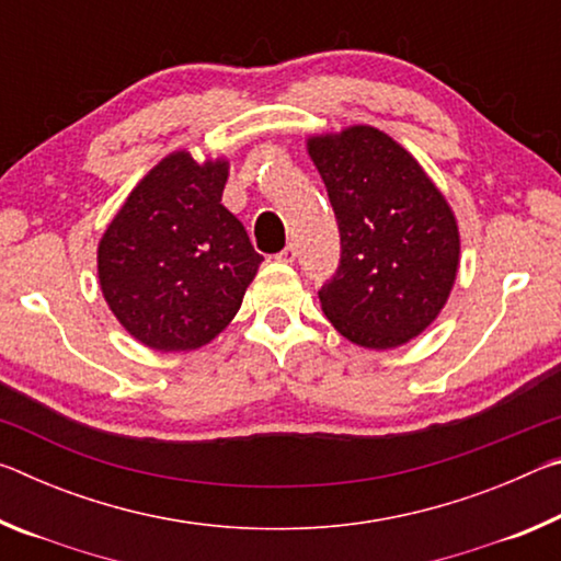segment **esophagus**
<instances>
[{"instance_id": "34e87169", "label": "esophagus", "mask_w": 561, "mask_h": 561, "mask_svg": "<svg viewBox=\"0 0 561 561\" xmlns=\"http://www.w3.org/2000/svg\"><path fill=\"white\" fill-rule=\"evenodd\" d=\"M274 260H277V262H284V264H291L294 260H297V247H294V244H287V247H284V250H282Z\"/></svg>"}]
</instances>
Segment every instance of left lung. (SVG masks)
<instances>
[{
    "instance_id": "8db88e82",
    "label": "left lung",
    "mask_w": 561,
    "mask_h": 561,
    "mask_svg": "<svg viewBox=\"0 0 561 561\" xmlns=\"http://www.w3.org/2000/svg\"><path fill=\"white\" fill-rule=\"evenodd\" d=\"M334 207L341 260L319 289L327 319L364 348H396L428 329L450 297L460 232L417 160L371 126L311 136Z\"/></svg>"
}]
</instances>
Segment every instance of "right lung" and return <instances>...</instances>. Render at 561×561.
I'll list each match as a JSON object with an SVG mask.
<instances>
[{"mask_svg": "<svg viewBox=\"0 0 561 561\" xmlns=\"http://www.w3.org/2000/svg\"><path fill=\"white\" fill-rule=\"evenodd\" d=\"M230 163L175 150L130 190L99 242L103 299L133 339L193 351L234 319L262 254L222 205Z\"/></svg>", "mask_w": 561, "mask_h": 561, "instance_id": "obj_1", "label": "right lung"}]
</instances>
